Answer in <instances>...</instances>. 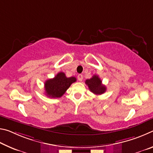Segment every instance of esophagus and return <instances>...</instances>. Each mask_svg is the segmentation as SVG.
Wrapping results in <instances>:
<instances>
[{"label": "esophagus", "mask_w": 153, "mask_h": 153, "mask_svg": "<svg viewBox=\"0 0 153 153\" xmlns=\"http://www.w3.org/2000/svg\"><path fill=\"white\" fill-rule=\"evenodd\" d=\"M77 79H78L79 81L82 82L83 80V75L82 74H79L78 76H77Z\"/></svg>", "instance_id": "34e87169"}]
</instances>
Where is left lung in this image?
<instances>
[{"instance_id": "obj_1", "label": "left lung", "mask_w": 153, "mask_h": 153, "mask_svg": "<svg viewBox=\"0 0 153 153\" xmlns=\"http://www.w3.org/2000/svg\"><path fill=\"white\" fill-rule=\"evenodd\" d=\"M86 85L88 86L89 90L94 94L100 95L105 93L106 90V86L102 84V81L97 75H94L90 79L86 80Z\"/></svg>"}]
</instances>
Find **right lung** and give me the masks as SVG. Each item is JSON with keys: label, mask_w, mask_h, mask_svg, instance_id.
<instances>
[{"label": "right lung", "mask_w": 153, "mask_h": 153, "mask_svg": "<svg viewBox=\"0 0 153 153\" xmlns=\"http://www.w3.org/2000/svg\"><path fill=\"white\" fill-rule=\"evenodd\" d=\"M76 82L75 77H67L63 72H59L53 79L46 80L45 84L46 95L49 98H60L71 84Z\"/></svg>", "instance_id": "right-lung-1"}]
</instances>
